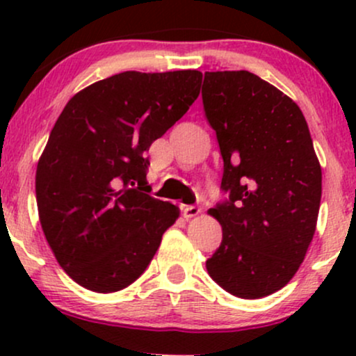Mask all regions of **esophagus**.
<instances>
[{
	"label": "esophagus",
	"mask_w": 356,
	"mask_h": 356,
	"mask_svg": "<svg viewBox=\"0 0 356 356\" xmlns=\"http://www.w3.org/2000/svg\"><path fill=\"white\" fill-rule=\"evenodd\" d=\"M199 214H201V209H199L197 206H184L182 207V216L186 219H192Z\"/></svg>",
	"instance_id": "1"
}]
</instances>
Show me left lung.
<instances>
[{"label": "left lung", "mask_w": 356, "mask_h": 356, "mask_svg": "<svg viewBox=\"0 0 356 356\" xmlns=\"http://www.w3.org/2000/svg\"><path fill=\"white\" fill-rule=\"evenodd\" d=\"M202 102L229 192L207 211L222 227L207 273L238 298L273 295L296 275L316 231L321 165L308 124L288 95L246 70L206 72Z\"/></svg>", "instance_id": "obj_1"}]
</instances>
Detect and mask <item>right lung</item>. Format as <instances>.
Returning a JSON list of instances; mask_svg holds the SVG:
<instances>
[{
    "instance_id": "1",
    "label": "right lung",
    "mask_w": 356,
    "mask_h": 356,
    "mask_svg": "<svg viewBox=\"0 0 356 356\" xmlns=\"http://www.w3.org/2000/svg\"><path fill=\"white\" fill-rule=\"evenodd\" d=\"M202 73L124 72L73 95L36 167L38 216L53 254L95 293L132 284L177 220L149 195L144 154L199 97Z\"/></svg>"
}]
</instances>
